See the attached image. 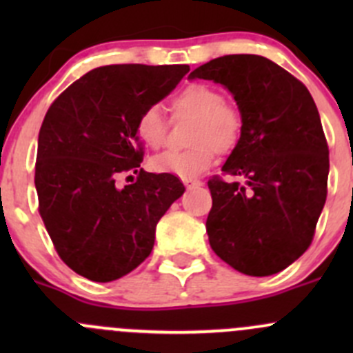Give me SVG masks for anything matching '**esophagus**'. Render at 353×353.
Masks as SVG:
<instances>
[{"instance_id":"esophagus-1","label":"esophagus","mask_w":353,"mask_h":353,"mask_svg":"<svg viewBox=\"0 0 353 353\" xmlns=\"http://www.w3.org/2000/svg\"><path fill=\"white\" fill-rule=\"evenodd\" d=\"M184 184H186L188 190H194V188L203 186V183L199 179H184Z\"/></svg>"}]
</instances>
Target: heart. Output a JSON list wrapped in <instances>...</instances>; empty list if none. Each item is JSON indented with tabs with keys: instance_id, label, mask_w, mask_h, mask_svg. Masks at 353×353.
Listing matches in <instances>:
<instances>
[{
	"instance_id": "obj_1",
	"label": "heart",
	"mask_w": 353,
	"mask_h": 353,
	"mask_svg": "<svg viewBox=\"0 0 353 353\" xmlns=\"http://www.w3.org/2000/svg\"><path fill=\"white\" fill-rule=\"evenodd\" d=\"M174 117H194L188 150H170L152 160V169L191 179L212 167L216 154H229L237 147L244 121L237 105L225 101L222 92L206 83H191L172 99ZM169 123L157 105L143 109L137 119L141 143L159 150L165 145Z\"/></svg>"
}]
</instances>
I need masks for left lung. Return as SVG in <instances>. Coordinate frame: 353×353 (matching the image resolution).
<instances>
[{
	"mask_svg": "<svg viewBox=\"0 0 353 353\" xmlns=\"http://www.w3.org/2000/svg\"><path fill=\"white\" fill-rule=\"evenodd\" d=\"M190 77L229 88L244 121L222 167L244 183L208 181L210 245L245 275L282 272L311 245L328 194L330 150L318 108L301 80L263 56H222Z\"/></svg>",
	"mask_w": 353,
	"mask_h": 353,
	"instance_id": "left-lung-1",
	"label": "left lung"
}]
</instances>
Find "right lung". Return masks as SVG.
Returning a JSON list of instances; mask_svg holds the SVG:
<instances>
[{"instance_id": "1", "label": "right lung", "mask_w": 353, "mask_h": 353, "mask_svg": "<svg viewBox=\"0 0 353 353\" xmlns=\"http://www.w3.org/2000/svg\"><path fill=\"white\" fill-rule=\"evenodd\" d=\"M188 65H109L70 85L39 131V213L59 258L92 282H112L148 258L157 222L184 193L174 174L145 172L137 119ZM137 174L124 188L117 177ZM131 177V176H128Z\"/></svg>"}]
</instances>
